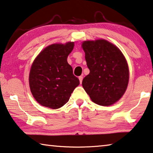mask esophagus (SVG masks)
<instances>
[{"mask_svg": "<svg viewBox=\"0 0 153 153\" xmlns=\"http://www.w3.org/2000/svg\"><path fill=\"white\" fill-rule=\"evenodd\" d=\"M79 82H80V84H82V79H83V77L82 76H79Z\"/></svg>", "mask_w": 153, "mask_h": 153, "instance_id": "1", "label": "esophagus"}]
</instances>
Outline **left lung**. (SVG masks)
Wrapping results in <instances>:
<instances>
[{
	"instance_id": "8db88e82",
	"label": "left lung",
	"mask_w": 153,
	"mask_h": 153,
	"mask_svg": "<svg viewBox=\"0 0 153 153\" xmlns=\"http://www.w3.org/2000/svg\"><path fill=\"white\" fill-rule=\"evenodd\" d=\"M82 48L90 70L82 86L91 100L100 106H111L122 98L129 81L126 59L116 45L104 39L84 40Z\"/></svg>"
}]
</instances>
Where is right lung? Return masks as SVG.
Returning <instances> with one entry per match:
<instances>
[{"mask_svg": "<svg viewBox=\"0 0 153 153\" xmlns=\"http://www.w3.org/2000/svg\"><path fill=\"white\" fill-rule=\"evenodd\" d=\"M74 47V42L54 43L42 49L33 60L29 75V87L34 99L42 106L61 108L79 84L67 62Z\"/></svg>", "mask_w": 153, "mask_h": 153, "instance_id": "1", "label": "right lung"}]
</instances>
